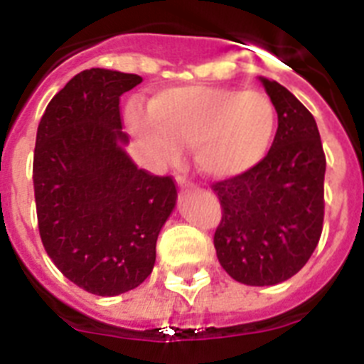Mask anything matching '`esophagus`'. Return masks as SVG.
Returning <instances> with one entry per match:
<instances>
[{"instance_id": "obj_1", "label": "esophagus", "mask_w": 364, "mask_h": 364, "mask_svg": "<svg viewBox=\"0 0 364 364\" xmlns=\"http://www.w3.org/2000/svg\"><path fill=\"white\" fill-rule=\"evenodd\" d=\"M176 182L180 188H193V182L186 175H176Z\"/></svg>"}]
</instances>
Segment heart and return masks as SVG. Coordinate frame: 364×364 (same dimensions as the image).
<instances>
[{"instance_id":"heart-1","label":"heart","mask_w":364,"mask_h":364,"mask_svg":"<svg viewBox=\"0 0 364 364\" xmlns=\"http://www.w3.org/2000/svg\"><path fill=\"white\" fill-rule=\"evenodd\" d=\"M127 122L156 160L175 159L188 144L205 175L230 178L264 159L277 114L264 92L191 85L160 92L149 111L131 104Z\"/></svg>"}]
</instances>
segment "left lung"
Here are the masks:
<instances>
[{
    "label": "left lung",
    "mask_w": 364,
    "mask_h": 364,
    "mask_svg": "<svg viewBox=\"0 0 364 364\" xmlns=\"http://www.w3.org/2000/svg\"><path fill=\"white\" fill-rule=\"evenodd\" d=\"M260 82L277 111V133L257 166L211 184L222 208L213 244L230 277L272 286L294 277L319 244L326 156L311 112L281 83Z\"/></svg>",
    "instance_id": "left-lung-1"
}]
</instances>
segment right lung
<instances>
[{"mask_svg": "<svg viewBox=\"0 0 364 364\" xmlns=\"http://www.w3.org/2000/svg\"><path fill=\"white\" fill-rule=\"evenodd\" d=\"M140 82L138 74L82 70L38 125L32 180L41 242L70 282L102 297L149 277L176 200L173 176L138 169L124 149L120 96Z\"/></svg>", "mask_w": 364, "mask_h": 364, "instance_id": "add662e5", "label": "right lung"}]
</instances>
